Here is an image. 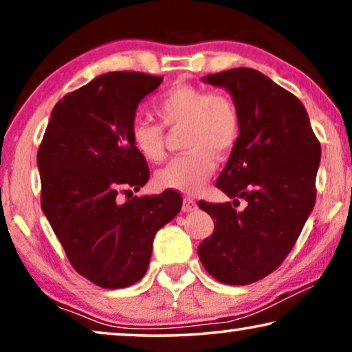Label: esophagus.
I'll return each mask as SVG.
<instances>
[{
	"label": "esophagus",
	"mask_w": 352,
	"mask_h": 352,
	"mask_svg": "<svg viewBox=\"0 0 352 352\" xmlns=\"http://www.w3.org/2000/svg\"><path fill=\"white\" fill-rule=\"evenodd\" d=\"M197 210V201L192 199H184V204H182V211L184 213H190V211Z\"/></svg>",
	"instance_id": "obj_1"
}]
</instances>
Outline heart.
<instances>
[{
  "mask_svg": "<svg viewBox=\"0 0 352 352\" xmlns=\"http://www.w3.org/2000/svg\"><path fill=\"white\" fill-rule=\"evenodd\" d=\"M155 113L168 128L184 126L186 152L157 173L158 186L195 194L216 170V157L224 158L237 144L239 110L228 96L208 93L197 86H176L155 104ZM129 141L147 162L165 157V131L162 124L136 118L129 128Z\"/></svg>",
  "mask_w": 352,
  "mask_h": 352,
  "instance_id": "heart-1",
  "label": "heart"
}]
</instances>
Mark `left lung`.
Listing matches in <instances>:
<instances>
[{
	"instance_id": "8db88e82",
	"label": "left lung",
	"mask_w": 352,
	"mask_h": 352,
	"mask_svg": "<svg viewBox=\"0 0 352 352\" xmlns=\"http://www.w3.org/2000/svg\"><path fill=\"white\" fill-rule=\"evenodd\" d=\"M224 88L240 117V134L216 187L230 201L199 206L214 230L199 245V258L216 280L248 285L280 266L300 237L316 204L320 144L301 100L247 67L206 75Z\"/></svg>"
}]
</instances>
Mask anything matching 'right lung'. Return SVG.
I'll return each instance as SVG.
<instances>
[{
  "mask_svg": "<svg viewBox=\"0 0 352 352\" xmlns=\"http://www.w3.org/2000/svg\"><path fill=\"white\" fill-rule=\"evenodd\" d=\"M162 81L141 72L96 76L56 104L38 151L43 213L75 271L102 288L141 280L157 230L182 205L175 190L117 199L151 176L129 128L138 105Z\"/></svg>",
  "mask_w": 352,
  "mask_h": 352,
  "instance_id": "right-lung-1",
  "label": "right lung"
}]
</instances>
